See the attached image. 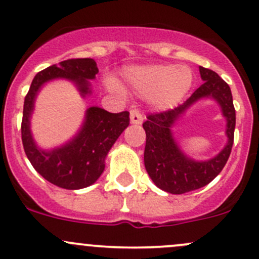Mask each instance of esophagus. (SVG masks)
<instances>
[{
    "instance_id": "esophagus-1",
    "label": "esophagus",
    "mask_w": 259,
    "mask_h": 259,
    "mask_svg": "<svg viewBox=\"0 0 259 259\" xmlns=\"http://www.w3.org/2000/svg\"><path fill=\"white\" fill-rule=\"evenodd\" d=\"M130 122L134 125H140L143 122V115L134 109L130 111Z\"/></svg>"
}]
</instances>
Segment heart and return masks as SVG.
I'll list each match as a JSON object with an SVG mask.
<instances>
[{
    "mask_svg": "<svg viewBox=\"0 0 259 259\" xmlns=\"http://www.w3.org/2000/svg\"><path fill=\"white\" fill-rule=\"evenodd\" d=\"M194 76L189 67L176 65H143L126 67L124 71V88L144 99L160 111L178 106L193 86ZM108 86L119 91L113 80Z\"/></svg>",
    "mask_w": 259,
    "mask_h": 259,
    "instance_id": "b5f03b06",
    "label": "heart"
}]
</instances>
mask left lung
<instances>
[{
    "label": "left lung",
    "instance_id": "obj_1",
    "mask_svg": "<svg viewBox=\"0 0 259 259\" xmlns=\"http://www.w3.org/2000/svg\"><path fill=\"white\" fill-rule=\"evenodd\" d=\"M199 72L203 83L183 105L165 113L149 115L143 124L146 134V171L159 189L171 194H183L209 184L224 168L233 145L236 110L231 88L209 69L199 66ZM205 98L215 101L226 119L227 143L213 158L197 161L182 150L174 137L172 127L192 106Z\"/></svg>",
    "mask_w": 259,
    "mask_h": 259
}]
</instances>
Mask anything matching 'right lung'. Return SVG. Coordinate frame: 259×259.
Listing matches in <instances>:
<instances>
[{
  "label": "right lung",
  "instance_id": "right-lung-1",
  "mask_svg": "<svg viewBox=\"0 0 259 259\" xmlns=\"http://www.w3.org/2000/svg\"><path fill=\"white\" fill-rule=\"evenodd\" d=\"M98 72L94 59L65 60L38 72L25 98L21 133L26 155L41 177L64 189H82L100 178L109 151L129 126V113L113 114L99 106H89L74 137L64 144L45 149L36 143L31 130L36 99L44 86L55 80L70 81L85 99L93 94L90 80Z\"/></svg>",
  "mask_w": 259,
  "mask_h": 259
}]
</instances>
